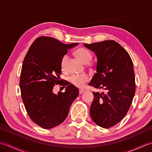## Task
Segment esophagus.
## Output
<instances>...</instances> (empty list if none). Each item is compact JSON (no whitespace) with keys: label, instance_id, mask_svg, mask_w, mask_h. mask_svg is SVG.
Segmentation results:
<instances>
[{"label":"esophagus","instance_id":"1","mask_svg":"<svg viewBox=\"0 0 152 152\" xmlns=\"http://www.w3.org/2000/svg\"><path fill=\"white\" fill-rule=\"evenodd\" d=\"M84 92H85V90H84V89H80V91H79V93H80V94L83 93Z\"/></svg>","mask_w":152,"mask_h":152}]
</instances>
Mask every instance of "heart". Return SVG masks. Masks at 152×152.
Masks as SVG:
<instances>
[{
  "label": "heart",
  "mask_w": 152,
  "mask_h": 152,
  "mask_svg": "<svg viewBox=\"0 0 152 152\" xmlns=\"http://www.w3.org/2000/svg\"><path fill=\"white\" fill-rule=\"evenodd\" d=\"M76 54L77 57H78L84 63H89L91 59H92V56L89 50L85 48H80L77 50ZM69 59V56L65 55L63 56L61 61V70L65 71L66 69V66H67V62ZM89 80V77L87 75H73L69 77V81L70 83L75 85V86L78 87H82L84 84Z\"/></svg>",
  "instance_id": "b5f03b06"
}]
</instances>
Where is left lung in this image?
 <instances>
[{
    "label": "left lung",
    "instance_id": "1",
    "mask_svg": "<svg viewBox=\"0 0 152 152\" xmlns=\"http://www.w3.org/2000/svg\"><path fill=\"white\" fill-rule=\"evenodd\" d=\"M84 46L97 57L96 73L89 86L103 89L93 92L90 115L95 124L109 128L126 115L135 93V77L132 60L121 45L107 40Z\"/></svg>",
    "mask_w": 152,
    "mask_h": 152
}]
</instances>
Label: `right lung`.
I'll list each match as a JSON object with an SVG mask.
<instances>
[{
    "label": "right lung",
    "instance_id": "right-lung-1",
    "mask_svg": "<svg viewBox=\"0 0 152 152\" xmlns=\"http://www.w3.org/2000/svg\"><path fill=\"white\" fill-rule=\"evenodd\" d=\"M77 45H65L55 38L39 37L24 59L19 82L21 97L31 121L44 129L61 124L79 94L77 87L66 82L60 84L67 86L64 93L56 95L52 91L55 84L63 81L59 77L63 56Z\"/></svg>",
    "mask_w": 152,
    "mask_h": 152
}]
</instances>
